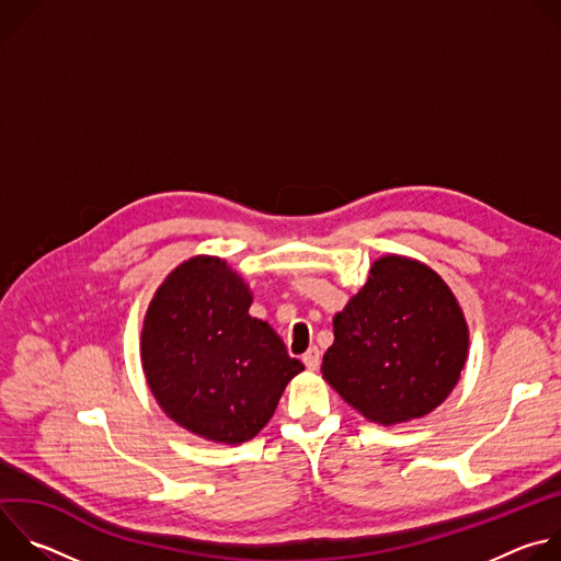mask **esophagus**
<instances>
[{"label":"esophagus","mask_w":561,"mask_h":561,"mask_svg":"<svg viewBox=\"0 0 561 561\" xmlns=\"http://www.w3.org/2000/svg\"><path fill=\"white\" fill-rule=\"evenodd\" d=\"M301 359H304V364H306L308 370H317L319 364H322V353H319L317 346H310V348L304 353Z\"/></svg>","instance_id":"1"}]
</instances>
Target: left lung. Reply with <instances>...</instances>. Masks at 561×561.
Listing matches in <instances>:
<instances>
[{"label": "left lung", "mask_w": 561, "mask_h": 561, "mask_svg": "<svg viewBox=\"0 0 561 561\" xmlns=\"http://www.w3.org/2000/svg\"><path fill=\"white\" fill-rule=\"evenodd\" d=\"M324 379L377 424L428 415L455 388L468 353L461 308L428 266L388 255L333 319Z\"/></svg>", "instance_id": "left-lung-1"}]
</instances>
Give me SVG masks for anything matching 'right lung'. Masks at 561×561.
<instances>
[{
  "label": "right lung",
  "mask_w": 561,
  "mask_h": 561,
  "mask_svg": "<svg viewBox=\"0 0 561 561\" xmlns=\"http://www.w3.org/2000/svg\"><path fill=\"white\" fill-rule=\"evenodd\" d=\"M251 290L219 257H193L154 293L141 331L146 381L182 428L221 444L253 439L304 370L249 314Z\"/></svg>",
  "instance_id": "add662e5"
}]
</instances>
